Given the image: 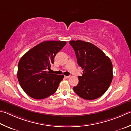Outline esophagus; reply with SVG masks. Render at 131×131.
<instances>
[{
    "label": "esophagus",
    "mask_w": 131,
    "mask_h": 131,
    "mask_svg": "<svg viewBox=\"0 0 131 131\" xmlns=\"http://www.w3.org/2000/svg\"><path fill=\"white\" fill-rule=\"evenodd\" d=\"M65 77L66 78H70V75H69V76H66V75H65Z\"/></svg>",
    "instance_id": "obj_1"
}]
</instances>
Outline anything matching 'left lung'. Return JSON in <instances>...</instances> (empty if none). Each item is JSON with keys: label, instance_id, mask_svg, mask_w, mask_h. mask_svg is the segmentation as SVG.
Here are the masks:
<instances>
[{"label": "left lung", "instance_id": "obj_1", "mask_svg": "<svg viewBox=\"0 0 131 131\" xmlns=\"http://www.w3.org/2000/svg\"><path fill=\"white\" fill-rule=\"evenodd\" d=\"M69 43L75 51L77 63L83 69L78 76V84L73 90L81 98L92 100L105 93L113 78L111 59L99 47L91 43L71 41Z\"/></svg>", "mask_w": 131, "mask_h": 131}]
</instances>
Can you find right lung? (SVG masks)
<instances>
[{
  "label": "right lung",
  "instance_id": "obj_1",
  "mask_svg": "<svg viewBox=\"0 0 131 131\" xmlns=\"http://www.w3.org/2000/svg\"><path fill=\"white\" fill-rule=\"evenodd\" d=\"M66 44L65 41H44L32 47L20 58L17 77L20 86L30 97L37 100L51 96L57 90L63 75L47 72L54 58Z\"/></svg>",
  "mask_w": 131,
  "mask_h": 131
}]
</instances>
